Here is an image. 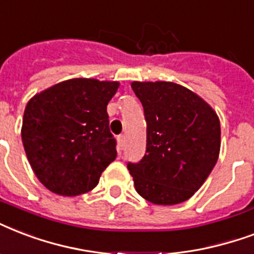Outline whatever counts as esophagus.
Segmentation results:
<instances>
[{
	"label": "esophagus",
	"instance_id": "obj_1",
	"mask_svg": "<svg viewBox=\"0 0 254 254\" xmlns=\"http://www.w3.org/2000/svg\"><path fill=\"white\" fill-rule=\"evenodd\" d=\"M118 141H119V145H121L122 148H123V145H125V143H126V135H123V133H122V135H119V136H118Z\"/></svg>",
	"mask_w": 254,
	"mask_h": 254
}]
</instances>
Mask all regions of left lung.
<instances>
[{"instance_id":"1","label":"left lung","mask_w":254,"mask_h":254,"mask_svg":"<svg viewBox=\"0 0 254 254\" xmlns=\"http://www.w3.org/2000/svg\"><path fill=\"white\" fill-rule=\"evenodd\" d=\"M147 122V148L128 163L141 197L174 205L204 184L220 154V121L205 100L172 82H132Z\"/></svg>"}]
</instances>
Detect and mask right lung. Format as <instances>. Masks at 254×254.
Returning <instances> with one entry per match:
<instances>
[{"mask_svg": "<svg viewBox=\"0 0 254 254\" xmlns=\"http://www.w3.org/2000/svg\"><path fill=\"white\" fill-rule=\"evenodd\" d=\"M119 82L75 78L29 100L21 136L38 180L57 194L78 196L95 188L117 158L107 105Z\"/></svg>", "mask_w": 254, "mask_h": 254, "instance_id": "obj_1", "label": "right lung"}]
</instances>
